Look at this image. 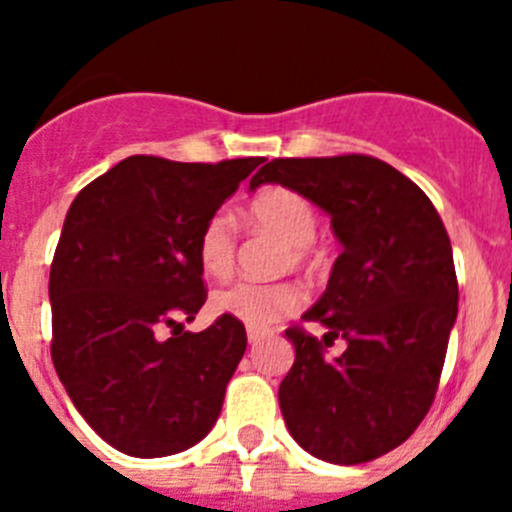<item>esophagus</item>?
I'll return each mask as SVG.
<instances>
[{"instance_id": "esophagus-1", "label": "esophagus", "mask_w": 512, "mask_h": 512, "mask_svg": "<svg viewBox=\"0 0 512 512\" xmlns=\"http://www.w3.org/2000/svg\"><path fill=\"white\" fill-rule=\"evenodd\" d=\"M246 336H248V343H259L261 338L266 336L264 328H246Z\"/></svg>"}]
</instances>
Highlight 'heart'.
Here are the masks:
<instances>
[{
  "label": "heart",
  "mask_w": 512,
  "mask_h": 512,
  "mask_svg": "<svg viewBox=\"0 0 512 512\" xmlns=\"http://www.w3.org/2000/svg\"><path fill=\"white\" fill-rule=\"evenodd\" d=\"M248 215L259 228L277 233L295 248V261L305 259L307 248L318 235V212L300 192L287 187H269L253 197ZM197 261L210 277H225L235 261V223L228 212H215L205 220L197 238ZM302 305V292L292 282L261 284L238 279L215 289L210 307L215 315L241 320L248 328H266L287 318Z\"/></svg>",
  "instance_id": "b5f03b06"
}]
</instances>
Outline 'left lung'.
Returning a JSON list of instances; mask_svg holds the SVG:
<instances>
[{"mask_svg":"<svg viewBox=\"0 0 512 512\" xmlns=\"http://www.w3.org/2000/svg\"><path fill=\"white\" fill-rule=\"evenodd\" d=\"M282 184L330 215L343 251L302 320L323 340L347 338L336 360L300 325L284 330L295 364L279 384L289 433L330 464H364L408 441L431 410L456 323L454 253L433 202L379 158H274L251 179Z\"/></svg>","mask_w":512,"mask_h":512,"instance_id":"obj_1","label":"left lung"}]
</instances>
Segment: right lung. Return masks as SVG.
<instances>
[{"mask_svg":"<svg viewBox=\"0 0 512 512\" xmlns=\"http://www.w3.org/2000/svg\"><path fill=\"white\" fill-rule=\"evenodd\" d=\"M264 158L130 156L76 194L51 264L58 379L117 451L179 454L210 433L246 351L241 320L184 330L207 300L197 238Z\"/></svg>","mask_w":512,"mask_h":512,"instance_id":"1","label":"right lung"}]
</instances>
